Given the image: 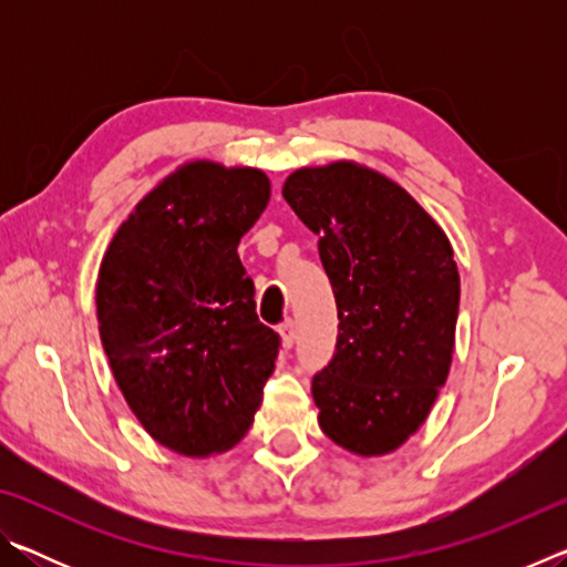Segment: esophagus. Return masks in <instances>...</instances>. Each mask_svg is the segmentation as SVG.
<instances>
[{
  "label": "esophagus",
  "mask_w": 567,
  "mask_h": 567,
  "mask_svg": "<svg viewBox=\"0 0 567 567\" xmlns=\"http://www.w3.org/2000/svg\"><path fill=\"white\" fill-rule=\"evenodd\" d=\"M280 338H282V344L285 348H292L295 344V338H297V330H295V322L287 318L282 324H280Z\"/></svg>",
  "instance_id": "1"
}]
</instances>
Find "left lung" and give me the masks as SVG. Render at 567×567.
Instances as JSON below:
<instances>
[{
  "label": "left lung",
  "mask_w": 567,
  "mask_h": 567,
  "mask_svg": "<svg viewBox=\"0 0 567 567\" xmlns=\"http://www.w3.org/2000/svg\"><path fill=\"white\" fill-rule=\"evenodd\" d=\"M282 197L320 237L338 344L312 378L318 422L354 455H385L425 422L455 348L460 275L443 229L370 167L332 162L287 177Z\"/></svg>",
  "instance_id": "obj_1"
}]
</instances>
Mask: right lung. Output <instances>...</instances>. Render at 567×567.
Instances as JSON below:
<instances>
[{
    "label": "right lung",
    "instance_id": "obj_1",
    "mask_svg": "<svg viewBox=\"0 0 567 567\" xmlns=\"http://www.w3.org/2000/svg\"><path fill=\"white\" fill-rule=\"evenodd\" d=\"M267 203L265 172L189 162L140 199L102 257L112 375L142 427L179 455L237 445L275 370L280 334L257 320L237 255Z\"/></svg>",
    "mask_w": 567,
    "mask_h": 567
}]
</instances>
